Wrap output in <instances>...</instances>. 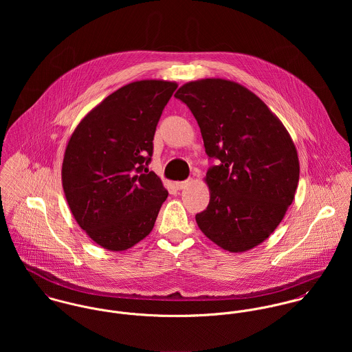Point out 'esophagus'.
Wrapping results in <instances>:
<instances>
[{
  "label": "esophagus",
  "instance_id": "1",
  "mask_svg": "<svg viewBox=\"0 0 352 352\" xmlns=\"http://www.w3.org/2000/svg\"><path fill=\"white\" fill-rule=\"evenodd\" d=\"M192 183V179H188V180H186V182H176L175 183V187L177 188V190H183V188H186L188 184H191Z\"/></svg>",
  "mask_w": 352,
  "mask_h": 352
}]
</instances>
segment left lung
<instances>
[{
  "mask_svg": "<svg viewBox=\"0 0 352 352\" xmlns=\"http://www.w3.org/2000/svg\"><path fill=\"white\" fill-rule=\"evenodd\" d=\"M194 113L208 157L210 201L195 219L228 252L261 244L282 222L300 180L296 145L279 118L253 92L223 78L190 81L175 94Z\"/></svg>",
  "mask_w": 352,
  "mask_h": 352,
  "instance_id": "left-lung-1",
  "label": "left lung"
}]
</instances>
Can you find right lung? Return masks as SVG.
Listing matches in <instances>:
<instances>
[{"instance_id":"1","label":"right lung","mask_w":352,"mask_h":352,"mask_svg":"<svg viewBox=\"0 0 352 352\" xmlns=\"http://www.w3.org/2000/svg\"><path fill=\"white\" fill-rule=\"evenodd\" d=\"M177 82H130L91 109L72 133L62 187L82 230L101 248L122 252L144 240L168 191L148 169L153 137Z\"/></svg>"}]
</instances>
